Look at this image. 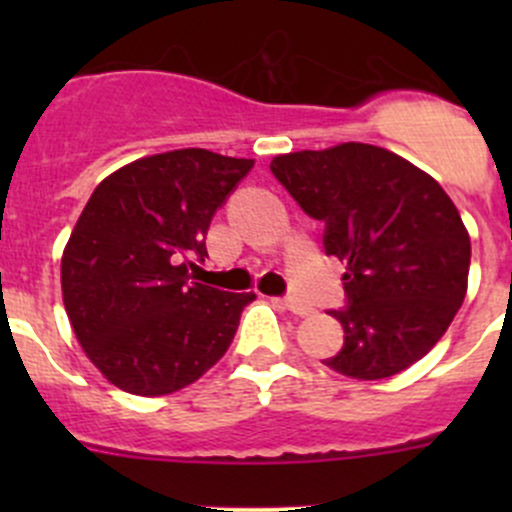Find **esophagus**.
I'll return each mask as SVG.
<instances>
[{
	"label": "esophagus",
	"instance_id": "obj_1",
	"mask_svg": "<svg viewBox=\"0 0 512 512\" xmlns=\"http://www.w3.org/2000/svg\"><path fill=\"white\" fill-rule=\"evenodd\" d=\"M277 302L282 304V307H287L289 312H294V314H299V317H307V314H312V307H307V304L302 302V299H297V297H280L277 299Z\"/></svg>",
	"mask_w": 512,
	"mask_h": 512
}]
</instances>
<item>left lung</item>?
Instances as JSON below:
<instances>
[{
    "label": "left lung",
    "instance_id": "left-lung-1",
    "mask_svg": "<svg viewBox=\"0 0 512 512\" xmlns=\"http://www.w3.org/2000/svg\"><path fill=\"white\" fill-rule=\"evenodd\" d=\"M272 175L324 223V252L347 262L344 347L329 369L394 376L436 347L461 309L471 237L446 190L409 160L369 143L277 156Z\"/></svg>",
    "mask_w": 512,
    "mask_h": 512
}]
</instances>
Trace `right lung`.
Returning a JSON list of instances; mask_svg holds the SVG:
<instances>
[{
	"instance_id": "1",
	"label": "right lung",
	"mask_w": 512,
	"mask_h": 512,
	"mask_svg": "<svg viewBox=\"0 0 512 512\" xmlns=\"http://www.w3.org/2000/svg\"><path fill=\"white\" fill-rule=\"evenodd\" d=\"M255 160L205 148L158 153L108 175L61 257L76 339L118 389L163 396L198 381L232 344L255 294L190 282L213 215Z\"/></svg>"
}]
</instances>
